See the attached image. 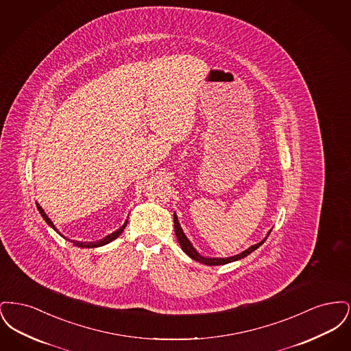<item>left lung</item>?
Masks as SVG:
<instances>
[{"instance_id": "1", "label": "left lung", "mask_w": 351, "mask_h": 351, "mask_svg": "<svg viewBox=\"0 0 351 351\" xmlns=\"http://www.w3.org/2000/svg\"><path fill=\"white\" fill-rule=\"evenodd\" d=\"M173 223H175V234H176V237H178V241H179V243H180V246H182V249H183L184 252H185L188 256H191L192 259H195V261L200 262L202 265H206V266H219V265H226V263H230V262H234V261H238V259H242V258L247 256V255L251 254L252 251L256 250L261 245H263V243H265V241L267 239L268 235L271 233V230H269V232H268L267 237H266L262 242H259V243H256V245L251 246V247H249L247 250H245L243 252H241V254L235 255V256H230V258H204V256H201L200 254H199L197 251L193 249V246L191 245V242H189V241H188V238L185 237V234L183 233V229L180 228V223H179V219L176 217V215H173Z\"/></svg>"}]
</instances>
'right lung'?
<instances>
[{"mask_svg":"<svg viewBox=\"0 0 351 351\" xmlns=\"http://www.w3.org/2000/svg\"><path fill=\"white\" fill-rule=\"evenodd\" d=\"M36 208H38V210H39V213H40V216L45 218V221L50 225L51 228L53 229V230H56V228L53 226V223L51 222L50 218L47 217V215L45 213V210L42 209V206L39 205V204H36ZM126 225H128V221L118 229L116 230L114 233L109 234V235H106L104 239H100V241H97V242H76V241H71V242H73V245H76V246H79V247H99V246H104V245H106V243H109V242H112L113 239H116L117 237H119V234L123 232V229L126 228ZM58 232V230H56ZM62 235V234H60ZM63 237V235H62ZM69 241V239H68Z\"/></svg>","mask_w":351,"mask_h":351,"instance_id":"right-lung-1","label":"right lung"}]
</instances>
